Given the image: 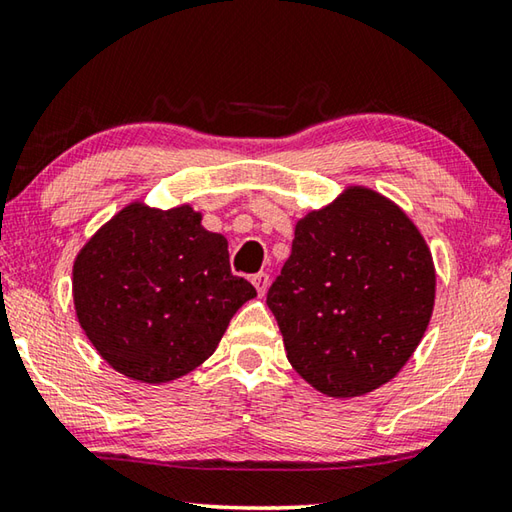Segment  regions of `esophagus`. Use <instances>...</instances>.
Listing matches in <instances>:
<instances>
[{"mask_svg":"<svg viewBox=\"0 0 512 512\" xmlns=\"http://www.w3.org/2000/svg\"><path fill=\"white\" fill-rule=\"evenodd\" d=\"M252 283H254V287H256L258 296H263V294L267 292V287H269V276H267L265 272H258V274H254Z\"/></svg>","mask_w":512,"mask_h":512,"instance_id":"obj_1","label":"esophagus"}]
</instances>
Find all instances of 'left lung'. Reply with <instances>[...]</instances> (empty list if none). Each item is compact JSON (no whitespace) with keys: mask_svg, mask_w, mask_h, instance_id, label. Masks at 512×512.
<instances>
[{"mask_svg":"<svg viewBox=\"0 0 512 512\" xmlns=\"http://www.w3.org/2000/svg\"><path fill=\"white\" fill-rule=\"evenodd\" d=\"M435 265L403 211L365 187L296 223L267 292L287 359L327 397H361L399 374L435 307Z\"/></svg>","mask_w":512,"mask_h":512,"instance_id":"obj_1","label":"left lung"}]
</instances>
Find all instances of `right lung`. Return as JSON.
<instances>
[{
  "mask_svg": "<svg viewBox=\"0 0 512 512\" xmlns=\"http://www.w3.org/2000/svg\"><path fill=\"white\" fill-rule=\"evenodd\" d=\"M189 205L118 211L73 263V303L84 334L113 370L169 383L205 363L231 316L256 296L231 274L227 238Z\"/></svg>",
  "mask_w": 512,
  "mask_h": 512,
  "instance_id": "right-lung-1",
  "label": "right lung"
}]
</instances>
